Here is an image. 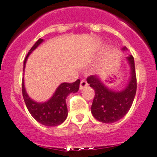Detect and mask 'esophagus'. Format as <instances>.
<instances>
[{
  "label": "esophagus",
  "mask_w": 157,
  "mask_h": 157,
  "mask_svg": "<svg viewBox=\"0 0 157 157\" xmlns=\"http://www.w3.org/2000/svg\"><path fill=\"white\" fill-rule=\"evenodd\" d=\"M88 86L87 82L86 81L85 79H82L81 80V82H80V90H82L83 88L86 87Z\"/></svg>",
  "instance_id": "esophagus-1"
}]
</instances>
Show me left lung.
I'll list each match as a JSON object with an SVG mask.
<instances>
[{
  "mask_svg": "<svg viewBox=\"0 0 157 157\" xmlns=\"http://www.w3.org/2000/svg\"><path fill=\"white\" fill-rule=\"evenodd\" d=\"M125 47L122 48L125 51ZM131 68V76L128 86L121 91L109 90L95 75L86 78L90 86L95 91L91 105V113L98 121L103 123H113L122 118L130 109L136 91V76L133 56L127 57Z\"/></svg>",
  "mask_w": 157,
  "mask_h": 157,
  "instance_id": "obj_1",
  "label": "left lung"
}]
</instances>
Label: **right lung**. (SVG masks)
I'll return each instance as SVG.
<instances>
[{"mask_svg":"<svg viewBox=\"0 0 157 157\" xmlns=\"http://www.w3.org/2000/svg\"><path fill=\"white\" fill-rule=\"evenodd\" d=\"M43 39H39L36 44L32 47L24 61V70L25 67L27 59L29 55L35 50L41 43ZM80 80L78 79L72 83L63 82L60 84L51 99L44 103H38L33 101L27 94L25 88L24 78L22 79V94L25 105L29 113L40 124L46 126H57L62 124L67 117V107L66 98L71 93H75L79 89Z\"/></svg>","mask_w":157,"mask_h":157,"instance_id":"obj_1","label":"right lung"}]
</instances>
